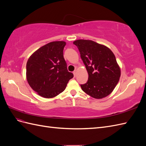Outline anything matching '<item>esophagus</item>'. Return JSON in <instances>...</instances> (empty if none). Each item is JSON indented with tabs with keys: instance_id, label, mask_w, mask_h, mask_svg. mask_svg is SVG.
I'll list each match as a JSON object with an SVG mask.
<instances>
[{
	"instance_id": "34e87169",
	"label": "esophagus",
	"mask_w": 146,
	"mask_h": 146,
	"mask_svg": "<svg viewBox=\"0 0 146 146\" xmlns=\"http://www.w3.org/2000/svg\"><path fill=\"white\" fill-rule=\"evenodd\" d=\"M76 72H77V70H74V72H73V74H74V76H76Z\"/></svg>"
}]
</instances>
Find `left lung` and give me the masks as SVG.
<instances>
[{
	"instance_id": "1",
	"label": "left lung",
	"mask_w": 146,
	"mask_h": 146,
	"mask_svg": "<svg viewBox=\"0 0 146 146\" xmlns=\"http://www.w3.org/2000/svg\"><path fill=\"white\" fill-rule=\"evenodd\" d=\"M88 73V80L80 85L82 90L95 99L105 98L119 80L121 69L113 52L105 46L91 40L75 41Z\"/></svg>"
}]
</instances>
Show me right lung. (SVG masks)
<instances>
[{
  "label": "right lung",
  "mask_w": 146,
  "mask_h": 146,
  "mask_svg": "<svg viewBox=\"0 0 146 146\" xmlns=\"http://www.w3.org/2000/svg\"><path fill=\"white\" fill-rule=\"evenodd\" d=\"M64 41L47 44L30 56L26 77L30 87L44 98H52L62 92L72 73L68 72L63 56Z\"/></svg>",
  "instance_id": "obj_1"
}]
</instances>
